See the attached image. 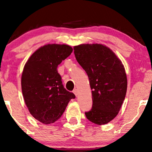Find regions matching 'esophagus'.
Wrapping results in <instances>:
<instances>
[{"label": "esophagus", "instance_id": "esophagus-1", "mask_svg": "<svg viewBox=\"0 0 152 152\" xmlns=\"http://www.w3.org/2000/svg\"><path fill=\"white\" fill-rule=\"evenodd\" d=\"M73 93H74L75 96H78V93H79V91H78L77 89H75V90H73Z\"/></svg>", "mask_w": 152, "mask_h": 152}]
</instances>
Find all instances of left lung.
Masks as SVG:
<instances>
[{
  "mask_svg": "<svg viewBox=\"0 0 152 152\" xmlns=\"http://www.w3.org/2000/svg\"><path fill=\"white\" fill-rule=\"evenodd\" d=\"M76 59L85 70L92 90L93 106L85 112L92 123L103 125L118 115L125 99L127 79L120 59L101 44H82L73 48Z\"/></svg>",
  "mask_w": 152,
  "mask_h": 152,
  "instance_id": "8db88e82",
  "label": "left lung"
}]
</instances>
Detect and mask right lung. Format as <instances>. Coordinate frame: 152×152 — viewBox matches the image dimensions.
<instances>
[{"label": "right lung", "mask_w": 152, "mask_h": 152, "mask_svg": "<svg viewBox=\"0 0 152 152\" xmlns=\"http://www.w3.org/2000/svg\"><path fill=\"white\" fill-rule=\"evenodd\" d=\"M67 45L48 44L36 50L24 66L21 79L23 96L31 115L49 124L59 119L70 99L76 96L62 85L57 67L71 54Z\"/></svg>", "instance_id": "obj_1"}]
</instances>
